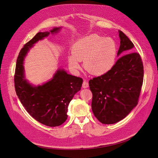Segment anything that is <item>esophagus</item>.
<instances>
[{"label": "esophagus", "instance_id": "esophagus-1", "mask_svg": "<svg viewBox=\"0 0 158 158\" xmlns=\"http://www.w3.org/2000/svg\"><path fill=\"white\" fill-rule=\"evenodd\" d=\"M89 87V83L86 81H84L82 83V88H87Z\"/></svg>", "mask_w": 158, "mask_h": 158}]
</instances>
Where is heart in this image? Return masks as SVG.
<instances>
[{"mask_svg":"<svg viewBox=\"0 0 158 158\" xmlns=\"http://www.w3.org/2000/svg\"><path fill=\"white\" fill-rule=\"evenodd\" d=\"M117 46L114 40L98 34H91L73 44L69 65L73 70L81 69L84 61L85 69L93 76H103L114 67L117 58Z\"/></svg>","mask_w":158,"mask_h":158,"instance_id":"1","label":"heart"}]
</instances>
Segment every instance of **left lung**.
Segmentation results:
<instances>
[{
	"label": "left lung",
	"instance_id": "1",
	"mask_svg": "<svg viewBox=\"0 0 158 158\" xmlns=\"http://www.w3.org/2000/svg\"><path fill=\"white\" fill-rule=\"evenodd\" d=\"M119 36L118 56L123 52L128 54L119 58L106 74L89 81L93 112L106 124L123 119L136 106L143 84V66L140 55L133 52L134 44L122 31L119 30Z\"/></svg>",
	"mask_w": 158,
	"mask_h": 158
}]
</instances>
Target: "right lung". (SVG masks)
Returning <instances> with one entry per match:
<instances>
[{"label": "right lung", "mask_w": 158, "mask_h": 158, "mask_svg": "<svg viewBox=\"0 0 158 158\" xmlns=\"http://www.w3.org/2000/svg\"><path fill=\"white\" fill-rule=\"evenodd\" d=\"M60 28L39 32L25 44L17 58L14 79L16 94L26 110L36 121L50 127H58L67 120L69 103L80 91L82 79L68 74L64 69H58L50 81L35 86L25 78L23 61L34 44L50 33H58Z\"/></svg>", "instance_id": "add662e5"}]
</instances>
